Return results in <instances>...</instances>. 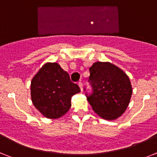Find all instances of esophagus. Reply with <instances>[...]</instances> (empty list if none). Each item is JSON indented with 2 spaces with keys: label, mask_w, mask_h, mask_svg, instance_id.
Segmentation results:
<instances>
[{
  "label": "esophagus",
  "mask_w": 157,
  "mask_h": 157,
  "mask_svg": "<svg viewBox=\"0 0 157 157\" xmlns=\"http://www.w3.org/2000/svg\"><path fill=\"white\" fill-rule=\"evenodd\" d=\"M78 86L80 87V89H81V90L82 91V83L80 81V82H78Z\"/></svg>",
  "instance_id": "1"
}]
</instances>
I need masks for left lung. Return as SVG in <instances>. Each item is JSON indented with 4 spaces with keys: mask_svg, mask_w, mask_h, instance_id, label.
<instances>
[{
    "mask_svg": "<svg viewBox=\"0 0 157 157\" xmlns=\"http://www.w3.org/2000/svg\"><path fill=\"white\" fill-rule=\"evenodd\" d=\"M89 72L93 93L87 99L92 109L103 119H117L125 112L132 93L128 76L109 62H95Z\"/></svg>",
    "mask_w": 157,
    "mask_h": 157,
    "instance_id": "8db88e82",
    "label": "left lung"
}]
</instances>
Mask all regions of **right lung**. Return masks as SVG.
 I'll return each instance as SVG.
<instances>
[{"label": "right lung", "mask_w": 157, "mask_h": 157, "mask_svg": "<svg viewBox=\"0 0 157 157\" xmlns=\"http://www.w3.org/2000/svg\"><path fill=\"white\" fill-rule=\"evenodd\" d=\"M80 92L78 85L70 81L68 72L56 62L44 64L31 81L32 102L49 119L64 116L70 109L72 97Z\"/></svg>", "instance_id": "add662e5"}]
</instances>
